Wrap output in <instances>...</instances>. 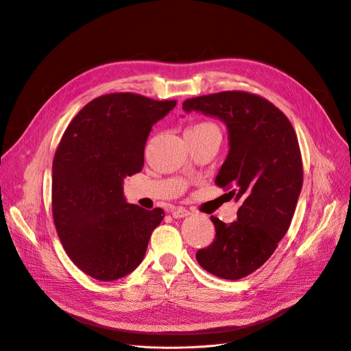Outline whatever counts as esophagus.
<instances>
[{"label":"esophagus","mask_w":351,"mask_h":351,"mask_svg":"<svg viewBox=\"0 0 351 351\" xmlns=\"http://www.w3.org/2000/svg\"><path fill=\"white\" fill-rule=\"evenodd\" d=\"M171 213H172L173 218H183V217H187L190 214V211L183 208V207H175V208L171 210Z\"/></svg>","instance_id":"1"}]
</instances>
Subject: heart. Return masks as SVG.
Returning a JSON list of instances; mask_svg holds the SVG:
<instances>
[{"mask_svg": "<svg viewBox=\"0 0 351 351\" xmlns=\"http://www.w3.org/2000/svg\"><path fill=\"white\" fill-rule=\"evenodd\" d=\"M203 129H214V125L208 121H202V123L196 124L195 127H192V129H189V130H203Z\"/></svg>", "mask_w": 351, "mask_h": 351, "instance_id": "obj_1", "label": "heart"}]
</instances>
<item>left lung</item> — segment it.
<instances>
[{"instance_id": "left-lung-1", "label": "left lung", "mask_w": 351, "mask_h": 351, "mask_svg": "<svg viewBox=\"0 0 351 351\" xmlns=\"http://www.w3.org/2000/svg\"><path fill=\"white\" fill-rule=\"evenodd\" d=\"M184 112H202L226 123L230 152L215 184L241 203L226 224L211 217L215 238L196 259L208 273L239 280L258 270L289 231L302 187V158L294 127L267 99L224 90L186 99Z\"/></svg>"}]
</instances>
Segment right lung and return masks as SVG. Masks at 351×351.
Instances as JSON below:
<instances>
[{"mask_svg": "<svg viewBox=\"0 0 351 351\" xmlns=\"http://www.w3.org/2000/svg\"><path fill=\"white\" fill-rule=\"evenodd\" d=\"M176 101L116 92L90 101L62 134L53 159L51 207L69 258L88 276L113 281L144 259L162 208L145 210L123 196V179L144 167L152 124Z\"/></svg>", "mask_w": 351, "mask_h": 351, "instance_id": "obj_1", "label": "right lung"}]
</instances>
